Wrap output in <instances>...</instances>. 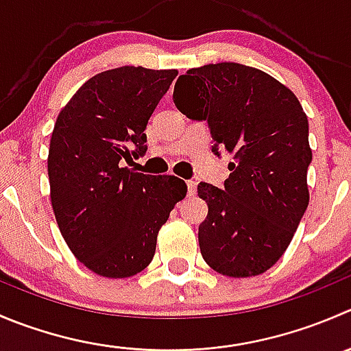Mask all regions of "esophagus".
Wrapping results in <instances>:
<instances>
[{"mask_svg": "<svg viewBox=\"0 0 351 351\" xmlns=\"http://www.w3.org/2000/svg\"><path fill=\"white\" fill-rule=\"evenodd\" d=\"M186 186H189V195H195V192H197V182H193V180H190V182H186Z\"/></svg>", "mask_w": 351, "mask_h": 351, "instance_id": "esophagus-1", "label": "esophagus"}]
</instances>
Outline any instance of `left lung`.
<instances>
[{"label": "left lung", "instance_id": "8db88e82", "mask_svg": "<svg viewBox=\"0 0 351 351\" xmlns=\"http://www.w3.org/2000/svg\"><path fill=\"white\" fill-rule=\"evenodd\" d=\"M176 108L207 120L213 151L233 154L223 189L200 183L207 217L199 226L204 261L216 273L250 278L273 267L308 206V121L287 85L257 68L216 63L180 75Z\"/></svg>", "mask_w": 351, "mask_h": 351}]
</instances>
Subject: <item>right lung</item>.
Segmentation results:
<instances>
[{"label":"right lung","instance_id":"obj_1","mask_svg":"<svg viewBox=\"0 0 351 351\" xmlns=\"http://www.w3.org/2000/svg\"><path fill=\"white\" fill-rule=\"evenodd\" d=\"M176 70L120 66L94 75L54 123L47 156L51 206L71 254L104 278L151 264L158 233L186 183L121 166L147 151L144 130Z\"/></svg>","mask_w":351,"mask_h":351}]
</instances>
